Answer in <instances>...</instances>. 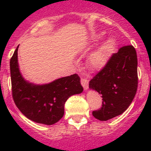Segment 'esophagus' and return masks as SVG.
<instances>
[{
	"instance_id": "34e87169",
	"label": "esophagus",
	"mask_w": 151,
	"mask_h": 151,
	"mask_svg": "<svg viewBox=\"0 0 151 151\" xmlns=\"http://www.w3.org/2000/svg\"><path fill=\"white\" fill-rule=\"evenodd\" d=\"M81 84L84 88V89L87 90L88 88V81L87 79H85V78H81Z\"/></svg>"
}]
</instances>
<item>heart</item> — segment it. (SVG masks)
<instances>
[{"mask_svg": "<svg viewBox=\"0 0 151 151\" xmlns=\"http://www.w3.org/2000/svg\"><path fill=\"white\" fill-rule=\"evenodd\" d=\"M103 37V34H96L92 35V41H98ZM115 45L113 39H108L100 45L96 50L92 52L88 57V63L92 68L99 69L103 67L110 59V54Z\"/></svg>", "mask_w": 151, "mask_h": 151, "instance_id": "b5f03b06", "label": "heart"}]
</instances>
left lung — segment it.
Returning <instances> with one entry per match:
<instances>
[{
  "instance_id": "left-lung-1",
  "label": "left lung",
  "mask_w": 151,
  "mask_h": 151,
  "mask_svg": "<svg viewBox=\"0 0 151 151\" xmlns=\"http://www.w3.org/2000/svg\"><path fill=\"white\" fill-rule=\"evenodd\" d=\"M137 64L135 48L123 46L90 81L89 88L99 92L103 98L102 107L92 112L94 117L107 121L127 110L138 87Z\"/></svg>"
}]
</instances>
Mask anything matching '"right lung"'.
I'll return each instance as SVG.
<instances>
[{
    "instance_id": "add662e5",
    "label": "right lung",
    "mask_w": 151,
    "mask_h": 151,
    "mask_svg": "<svg viewBox=\"0 0 151 151\" xmlns=\"http://www.w3.org/2000/svg\"><path fill=\"white\" fill-rule=\"evenodd\" d=\"M18 46L10 60L12 97L19 110L28 119L51 125L61 119L69 97L83 92L78 74L64 77L45 85L27 81L20 73Z\"/></svg>"
}]
</instances>
